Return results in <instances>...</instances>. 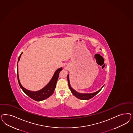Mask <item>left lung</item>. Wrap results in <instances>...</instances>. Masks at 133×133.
Returning <instances> with one entry per match:
<instances>
[{
	"label": "left lung",
	"instance_id": "1",
	"mask_svg": "<svg viewBox=\"0 0 133 133\" xmlns=\"http://www.w3.org/2000/svg\"><path fill=\"white\" fill-rule=\"evenodd\" d=\"M68 84H69V89L71 90L72 94L78 98L81 99V100H89L90 99L94 97V96L96 94H97L101 90V89L103 88L104 86L102 87V88L101 89H100L99 90H98L96 92H95L92 94H80V93H78L77 91H76L74 90H73V89L71 88V87L70 85V83H69V75H68Z\"/></svg>",
	"mask_w": 133,
	"mask_h": 133
}]
</instances>
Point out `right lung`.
Returning a JSON list of instances; mask_svg holds the SVG:
<instances>
[{
    "label": "right lung",
    "instance_id": "add662e5",
    "mask_svg": "<svg viewBox=\"0 0 133 133\" xmlns=\"http://www.w3.org/2000/svg\"><path fill=\"white\" fill-rule=\"evenodd\" d=\"M22 53V52L18 57V62L19 61ZM62 70V68L58 69L55 71V72L54 73L53 76L52 78L50 81L49 82V83L47 84L46 86L44 87L42 90L37 91H30V90H26L24 88H23L21 85V84L19 82V78H18V62H17V76L18 82L19 85L20 86L21 88L22 89V90L23 91V92L26 94H27L29 97H30L31 98L34 100L35 101H42V100L48 98L49 97H50L53 94V92L54 91V90L56 88V83H57L58 77L59 76V73Z\"/></svg>",
    "mask_w": 133,
    "mask_h": 133
}]
</instances>
